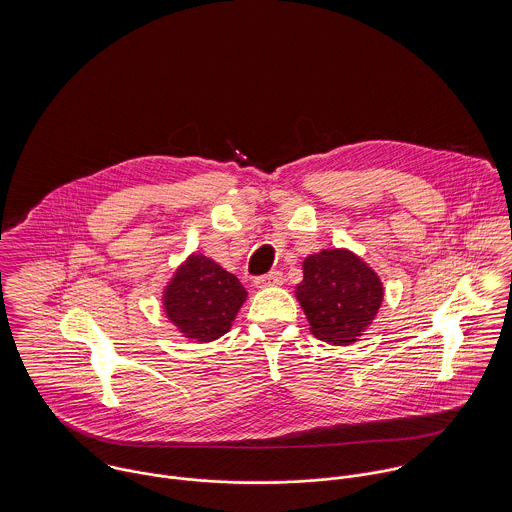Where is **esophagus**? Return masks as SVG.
Returning a JSON list of instances; mask_svg holds the SVG:
<instances>
[{
    "label": "esophagus",
    "mask_w": 512,
    "mask_h": 512,
    "mask_svg": "<svg viewBox=\"0 0 512 512\" xmlns=\"http://www.w3.org/2000/svg\"><path fill=\"white\" fill-rule=\"evenodd\" d=\"M284 284V276H282V272H270V274H266V276H258V278H254V286L256 288H274V286H282Z\"/></svg>",
    "instance_id": "obj_1"
}]
</instances>
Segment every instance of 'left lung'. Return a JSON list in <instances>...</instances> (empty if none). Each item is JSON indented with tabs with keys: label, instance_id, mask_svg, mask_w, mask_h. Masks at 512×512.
<instances>
[{
	"label": "left lung",
	"instance_id": "1",
	"mask_svg": "<svg viewBox=\"0 0 512 512\" xmlns=\"http://www.w3.org/2000/svg\"><path fill=\"white\" fill-rule=\"evenodd\" d=\"M311 333L331 345L355 343L382 303V282L349 250H323L303 262L295 288Z\"/></svg>",
	"mask_w": 512,
	"mask_h": 512
}]
</instances>
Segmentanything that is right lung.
<instances>
[{
    "instance_id": "1",
    "label": "right lung",
    "mask_w": 512,
    "mask_h": 512,
    "mask_svg": "<svg viewBox=\"0 0 512 512\" xmlns=\"http://www.w3.org/2000/svg\"><path fill=\"white\" fill-rule=\"evenodd\" d=\"M244 299L246 290L236 276L211 258L193 254L175 272L163 305L185 337L207 343L230 329Z\"/></svg>"
}]
</instances>
